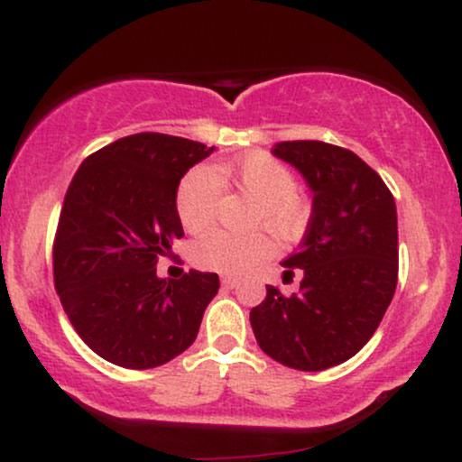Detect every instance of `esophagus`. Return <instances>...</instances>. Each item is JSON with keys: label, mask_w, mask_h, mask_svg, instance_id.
I'll list each match as a JSON object with an SVG mask.
<instances>
[{"label": "esophagus", "mask_w": 462, "mask_h": 462, "mask_svg": "<svg viewBox=\"0 0 462 462\" xmlns=\"http://www.w3.org/2000/svg\"><path fill=\"white\" fill-rule=\"evenodd\" d=\"M221 284H224L226 289H236L238 278H232V275H224V278H221Z\"/></svg>", "instance_id": "obj_1"}]
</instances>
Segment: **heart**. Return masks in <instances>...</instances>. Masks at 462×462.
Returning a JSON list of instances; mask_svg holds the SVG:
<instances>
[{
  "mask_svg": "<svg viewBox=\"0 0 462 462\" xmlns=\"http://www.w3.org/2000/svg\"><path fill=\"white\" fill-rule=\"evenodd\" d=\"M221 178H232L249 198L256 199V224L267 226L284 241H293L304 232L310 217L309 201L298 190L293 171L264 152L247 153L236 162L221 167L219 173L206 164L190 169L176 193V210L184 230L198 235L213 226L221 195ZM272 254L273 241L267 232L230 235L217 230L195 243L193 263L208 272L238 275Z\"/></svg>",
  "mask_w": 462,
  "mask_h": 462,
  "instance_id": "b5f03b06",
  "label": "heart"
}]
</instances>
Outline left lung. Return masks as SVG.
<instances>
[{"label":"left lung","mask_w":462,"mask_h":462,"mask_svg":"<svg viewBox=\"0 0 462 462\" xmlns=\"http://www.w3.org/2000/svg\"><path fill=\"white\" fill-rule=\"evenodd\" d=\"M273 156L301 173L312 213L301 245L282 263L301 269L300 293L267 298L249 312L267 356L323 371L363 349L397 286V210L383 178L354 152L321 141L275 143Z\"/></svg>","instance_id":"8db88e82"}]
</instances>
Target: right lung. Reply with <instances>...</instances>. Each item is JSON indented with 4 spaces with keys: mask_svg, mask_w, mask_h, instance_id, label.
<instances>
[{
    "mask_svg": "<svg viewBox=\"0 0 462 462\" xmlns=\"http://www.w3.org/2000/svg\"><path fill=\"white\" fill-rule=\"evenodd\" d=\"M215 152L204 143L141 132L91 153L69 184L54 241L62 309L97 356L152 369L190 347L219 275L190 269L158 278V256L184 236L180 180Z\"/></svg>",
    "mask_w": 462,
    "mask_h": 462,
    "instance_id": "add662e5",
    "label": "right lung"
}]
</instances>
